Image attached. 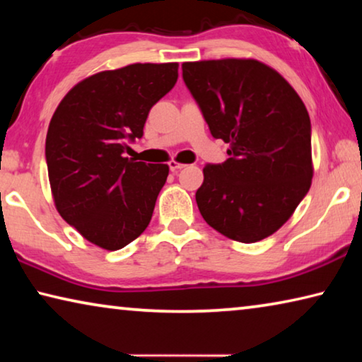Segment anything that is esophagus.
<instances>
[{
    "label": "esophagus",
    "instance_id": "obj_1",
    "mask_svg": "<svg viewBox=\"0 0 362 362\" xmlns=\"http://www.w3.org/2000/svg\"><path fill=\"white\" fill-rule=\"evenodd\" d=\"M183 168H185V164H183V163H177V161L169 163V169L173 170V173H175V170H179V169H183Z\"/></svg>",
    "mask_w": 362,
    "mask_h": 362
}]
</instances>
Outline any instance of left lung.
<instances>
[{
  "label": "left lung",
  "mask_w": 362,
  "mask_h": 362,
  "mask_svg": "<svg viewBox=\"0 0 362 362\" xmlns=\"http://www.w3.org/2000/svg\"><path fill=\"white\" fill-rule=\"evenodd\" d=\"M182 75L228 159L207 164L201 216L230 240L257 243L283 226L313 179L311 122L276 70L254 59L185 62Z\"/></svg>",
  "instance_id": "obj_1"
}]
</instances>
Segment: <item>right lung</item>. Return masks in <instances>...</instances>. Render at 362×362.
Here are the masks:
<instances>
[{
	"instance_id": "obj_1",
	"label": "right lung",
	"mask_w": 362,
	"mask_h": 362,
	"mask_svg": "<svg viewBox=\"0 0 362 362\" xmlns=\"http://www.w3.org/2000/svg\"><path fill=\"white\" fill-rule=\"evenodd\" d=\"M179 64H132L69 90L52 115L46 164L54 203L86 240L118 250L148 226L168 164L134 163L127 142L144 136L151 107L174 88Z\"/></svg>"
}]
</instances>
